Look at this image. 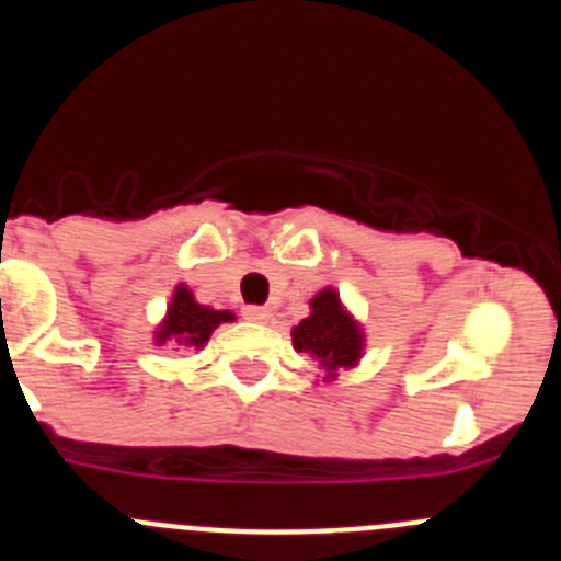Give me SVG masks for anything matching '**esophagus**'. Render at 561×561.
I'll use <instances>...</instances> for the list:
<instances>
[{"label": "esophagus", "mask_w": 561, "mask_h": 561, "mask_svg": "<svg viewBox=\"0 0 561 561\" xmlns=\"http://www.w3.org/2000/svg\"><path fill=\"white\" fill-rule=\"evenodd\" d=\"M244 317L250 323H270L272 311L264 309V306H244Z\"/></svg>", "instance_id": "esophagus-1"}]
</instances>
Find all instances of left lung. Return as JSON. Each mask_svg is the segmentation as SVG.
<instances>
[{
	"instance_id": "1",
	"label": "left lung",
	"mask_w": 561,
	"mask_h": 561,
	"mask_svg": "<svg viewBox=\"0 0 561 561\" xmlns=\"http://www.w3.org/2000/svg\"><path fill=\"white\" fill-rule=\"evenodd\" d=\"M291 345L314 356L323 368V381H334L340 370L356 368L365 356V329L334 286L317 291L309 300V317L291 329Z\"/></svg>"
}]
</instances>
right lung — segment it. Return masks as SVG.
I'll use <instances>...</instances> for the list:
<instances>
[{
	"instance_id": "obj_1",
	"label": "right lung",
	"mask_w": 561,
	"mask_h": 561,
	"mask_svg": "<svg viewBox=\"0 0 561 561\" xmlns=\"http://www.w3.org/2000/svg\"><path fill=\"white\" fill-rule=\"evenodd\" d=\"M236 314L230 309H213L196 300L187 284L173 286L171 304L165 317L153 329V345H176V348H205L213 331L221 323H232Z\"/></svg>"
}]
</instances>
